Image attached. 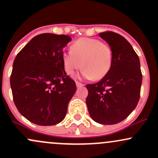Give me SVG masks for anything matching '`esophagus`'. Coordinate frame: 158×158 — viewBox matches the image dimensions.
I'll list each match as a JSON object with an SVG mask.
<instances>
[{
	"mask_svg": "<svg viewBox=\"0 0 158 158\" xmlns=\"http://www.w3.org/2000/svg\"><path fill=\"white\" fill-rule=\"evenodd\" d=\"M76 87H77V88H80V87H82V86L84 85L83 84L80 83V82H76Z\"/></svg>",
	"mask_w": 158,
	"mask_h": 158,
	"instance_id": "esophagus-1",
	"label": "esophagus"
}]
</instances>
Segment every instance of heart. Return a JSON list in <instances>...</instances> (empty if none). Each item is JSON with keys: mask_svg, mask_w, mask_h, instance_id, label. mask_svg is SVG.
I'll return each mask as SVG.
<instances>
[{"mask_svg": "<svg viewBox=\"0 0 158 158\" xmlns=\"http://www.w3.org/2000/svg\"><path fill=\"white\" fill-rule=\"evenodd\" d=\"M70 49L62 57L66 73L73 75L81 66L82 76L86 79L99 80L108 73L113 54L107 44L96 39L81 38L73 43Z\"/></svg>", "mask_w": 158, "mask_h": 158, "instance_id": "b5f03b06", "label": "heart"}]
</instances>
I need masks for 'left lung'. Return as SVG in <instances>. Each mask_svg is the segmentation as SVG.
Here are the masks:
<instances>
[{
	"label": "left lung",
	"mask_w": 158,
	"mask_h": 158,
	"mask_svg": "<svg viewBox=\"0 0 158 158\" xmlns=\"http://www.w3.org/2000/svg\"><path fill=\"white\" fill-rule=\"evenodd\" d=\"M99 36L112 50V66L101 81L86 85V104L93 120L113 125L125 119L137 106L142 74L139 58L125 38L113 31Z\"/></svg>",
	"instance_id": "obj_1"
}]
</instances>
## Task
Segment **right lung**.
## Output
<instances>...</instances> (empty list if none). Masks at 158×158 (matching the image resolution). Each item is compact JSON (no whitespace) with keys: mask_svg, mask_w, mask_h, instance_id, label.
I'll use <instances>...</instances> for the list:
<instances>
[{"mask_svg":"<svg viewBox=\"0 0 158 158\" xmlns=\"http://www.w3.org/2000/svg\"><path fill=\"white\" fill-rule=\"evenodd\" d=\"M71 41L64 35H36L13 61L10 87L19 112L30 122L53 126L66 117L76 83L66 75L63 50Z\"/></svg>","mask_w":158,"mask_h":158,"instance_id":"add662e5","label":"right lung"}]
</instances>
